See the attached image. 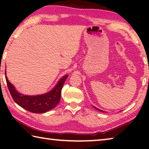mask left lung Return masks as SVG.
<instances>
[{"label": "left lung", "instance_id": "obj_1", "mask_svg": "<svg viewBox=\"0 0 149 149\" xmlns=\"http://www.w3.org/2000/svg\"><path fill=\"white\" fill-rule=\"evenodd\" d=\"M94 108H95V107H94ZM96 109H97V110H100V111H101V112H103V111H102V110H99V109H98V108H95Z\"/></svg>", "mask_w": 149, "mask_h": 149}]
</instances>
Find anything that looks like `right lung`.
Instances as JSON below:
<instances>
[{"label":"right lung","mask_w":149,"mask_h":149,"mask_svg":"<svg viewBox=\"0 0 149 149\" xmlns=\"http://www.w3.org/2000/svg\"><path fill=\"white\" fill-rule=\"evenodd\" d=\"M68 75H65L60 79L53 89L51 91L44 95L36 96L24 95L17 92L10 82L8 80L5 72L6 84L12 99L20 107L25 110L33 113H44L55 108L58 104L63 85Z\"/></svg>","instance_id":"right-lung-1"}]
</instances>
